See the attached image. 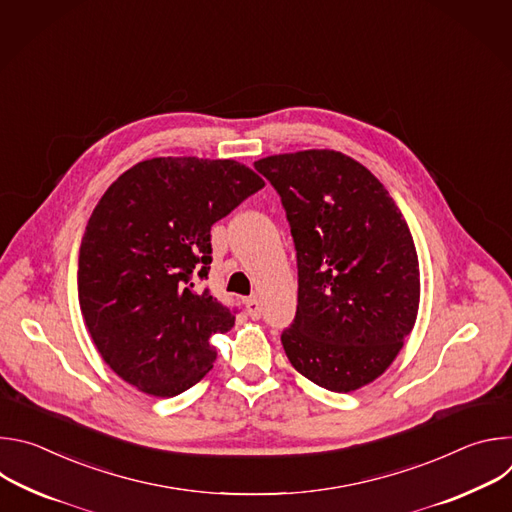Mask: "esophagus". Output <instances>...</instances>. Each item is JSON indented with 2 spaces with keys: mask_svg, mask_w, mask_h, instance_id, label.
<instances>
[{
  "mask_svg": "<svg viewBox=\"0 0 512 512\" xmlns=\"http://www.w3.org/2000/svg\"><path fill=\"white\" fill-rule=\"evenodd\" d=\"M245 308H247V314L253 318V320H259L261 318V304L257 298H249L245 302Z\"/></svg>",
  "mask_w": 512,
  "mask_h": 512,
  "instance_id": "1",
  "label": "esophagus"
}]
</instances>
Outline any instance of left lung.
<instances>
[{"label": "left lung", "instance_id": "1", "mask_svg": "<svg viewBox=\"0 0 512 512\" xmlns=\"http://www.w3.org/2000/svg\"><path fill=\"white\" fill-rule=\"evenodd\" d=\"M281 196L298 255V310L283 350L312 383L350 393L381 377L419 308L411 231L385 186L334 150L255 162Z\"/></svg>", "mask_w": 512, "mask_h": 512}]
</instances>
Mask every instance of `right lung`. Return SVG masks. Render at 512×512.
Listing matches in <instances>:
<instances>
[{
    "instance_id": "obj_1",
    "label": "right lung",
    "mask_w": 512,
    "mask_h": 512,
    "mask_svg": "<svg viewBox=\"0 0 512 512\" xmlns=\"http://www.w3.org/2000/svg\"><path fill=\"white\" fill-rule=\"evenodd\" d=\"M263 186L235 160L152 158L107 188L81 243L79 304L125 383L174 397L212 369L210 336L235 314L196 285L212 263L210 227Z\"/></svg>"
}]
</instances>
